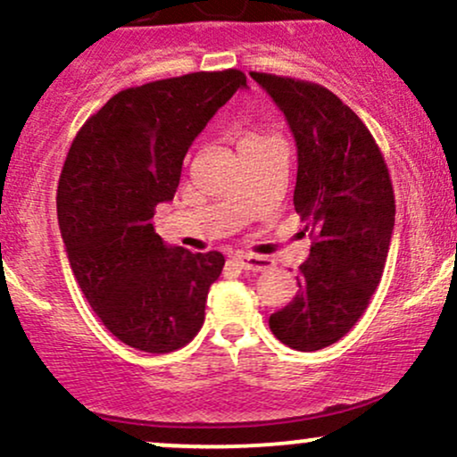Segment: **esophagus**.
<instances>
[{"label":"esophagus","instance_id":"1","mask_svg":"<svg viewBox=\"0 0 457 457\" xmlns=\"http://www.w3.org/2000/svg\"><path fill=\"white\" fill-rule=\"evenodd\" d=\"M236 262H238L240 269L246 272H262L272 266L270 258H266V255H253V253H238L236 255Z\"/></svg>","mask_w":457,"mask_h":457}]
</instances>
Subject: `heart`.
<instances>
[{
	"instance_id": "obj_1",
	"label": "heart",
	"mask_w": 457,
	"mask_h": 457,
	"mask_svg": "<svg viewBox=\"0 0 457 457\" xmlns=\"http://www.w3.org/2000/svg\"><path fill=\"white\" fill-rule=\"evenodd\" d=\"M260 137H264V135H260V133H246L243 141H249V139H260Z\"/></svg>"
}]
</instances>
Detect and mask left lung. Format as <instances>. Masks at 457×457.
Wrapping results in <instances>:
<instances>
[{"mask_svg": "<svg viewBox=\"0 0 457 457\" xmlns=\"http://www.w3.org/2000/svg\"><path fill=\"white\" fill-rule=\"evenodd\" d=\"M287 118L298 148L295 211L312 236L296 296L269 327L301 353L339 342L359 322L389 253L395 195L370 129L327 87L251 71Z\"/></svg>", "mask_w": 457, "mask_h": 457, "instance_id": "1", "label": "left lung"}]
</instances>
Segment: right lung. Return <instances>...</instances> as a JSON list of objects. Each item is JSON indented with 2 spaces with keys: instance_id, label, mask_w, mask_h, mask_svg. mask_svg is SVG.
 Instances as JSON below:
<instances>
[{
  "instance_id": "right-lung-1",
  "label": "right lung",
  "mask_w": 457,
  "mask_h": 457,
  "mask_svg": "<svg viewBox=\"0 0 457 457\" xmlns=\"http://www.w3.org/2000/svg\"><path fill=\"white\" fill-rule=\"evenodd\" d=\"M245 86V72L228 68L127 87L72 139L57 185L68 262L101 322L130 348L174 353L202 328L223 253L162 245L152 217L174 199L188 145Z\"/></svg>"
}]
</instances>
